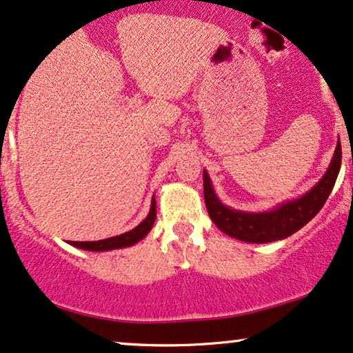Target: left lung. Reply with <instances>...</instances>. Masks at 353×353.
<instances>
[{"label":"left lung","mask_w":353,"mask_h":353,"mask_svg":"<svg viewBox=\"0 0 353 353\" xmlns=\"http://www.w3.org/2000/svg\"><path fill=\"white\" fill-rule=\"evenodd\" d=\"M341 163L342 148L341 141H337L327 171L313 189L301 195L300 199L288 200L270 212L262 213L239 212V210L223 205L213 190L207 171H203V197L208 215L223 233L244 243L261 244L285 239L301 230L307 221L318 215L334 189L339 171H341Z\"/></svg>","instance_id":"left-lung-1"}]
</instances>
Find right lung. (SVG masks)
Returning a JSON list of instances; mask_svg holds the SVG:
<instances>
[{"label":"right lung","mask_w":353,"mask_h":353,"mask_svg":"<svg viewBox=\"0 0 353 353\" xmlns=\"http://www.w3.org/2000/svg\"><path fill=\"white\" fill-rule=\"evenodd\" d=\"M156 220V202L154 199L151 200V208L148 216L145 218L137 228H133L132 231H127V233L114 236V238H107V239H101V241H71V246L79 248V249H86V251H112V249H120V248H128L137 244L138 241H141L146 234L150 233L151 228H153V223Z\"/></svg>","instance_id":"right-lung-1"}]
</instances>
